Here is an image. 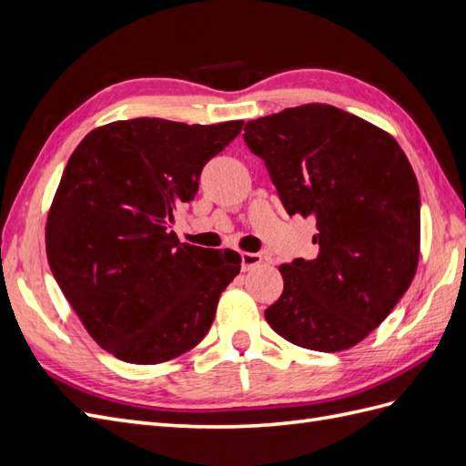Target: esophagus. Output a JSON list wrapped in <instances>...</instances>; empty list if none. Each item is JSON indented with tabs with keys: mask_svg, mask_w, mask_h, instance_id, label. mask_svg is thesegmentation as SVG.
<instances>
[{
	"mask_svg": "<svg viewBox=\"0 0 466 466\" xmlns=\"http://www.w3.org/2000/svg\"><path fill=\"white\" fill-rule=\"evenodd\" d=\"M260 262H262V255H258V252H241V268H243V272L255 270L257 266H260Z\"/></svg>",
	"mask_w": 466,
	"mask_h": 466,
	"instance_id": "esophagus-1",
	"label": "esophagus"
}]
</instances>
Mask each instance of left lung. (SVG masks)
Listing matches in <instances>:
<instances>
[{"instance_id": "1", "label": "left lung", "mask_w": 466, "mask_h": 466, "mask_svg": "<svg viewBox=\"0 0 466 466\" xmlns=\"http://www.w3.org/2000/svg\"><path fill=\"white\" fill-rule=\"evenodd\" d=\"M289 216H313V260L281 264L284 293L264 311L288 342L340 351L387 319L420 257V188L397 139L332 105L250 120L243 134Z\"/></svg>"}]
</instances>
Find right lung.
<instances>
[{"instance_id":"right-lung-1","label":"right lung","mask_w":466,"mask_h":466,"mask_svg":"<svg viewBox=\"0 0 466 466\" xmlns=\"http://www.w3.org/2000/svg\"><path fill=\"white\" fill-rule=\"evenodd\" d=\"M243 124L118 120L69 157L46 223L48 264L83 327L118 360L168 361L214 322L241 257L180 243L173 209L194 200L204 165Z\"/></svg>"}]
</instances>
